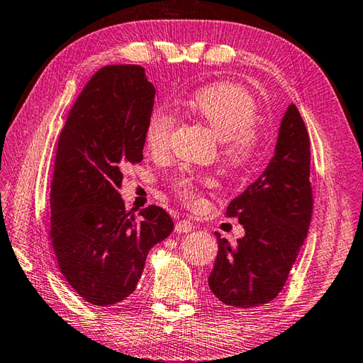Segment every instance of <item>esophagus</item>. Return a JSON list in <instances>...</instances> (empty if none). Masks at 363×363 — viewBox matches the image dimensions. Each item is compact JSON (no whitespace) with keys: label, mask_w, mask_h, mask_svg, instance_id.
Segmentation results:
<instances>
[{"label":"esophagus","mask_w":363,"mask_h":363,"mask_svg":"<svg viewBox=\"0 0 363 363\" xmlns=\"http://www.w3.org/2000/svg\"><path fill=\"white\" fill-rule=\"evenodd\" d=\"M191 228H194V225H191L190 221L179 220V221H176L174 229H176V233H179V234H187V233H190Z\"/></svg>","instance_id":"obj_1"}]
</instances>
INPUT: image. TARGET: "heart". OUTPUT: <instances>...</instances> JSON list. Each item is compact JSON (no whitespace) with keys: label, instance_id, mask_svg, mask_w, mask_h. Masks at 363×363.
Listing matches in <instances>:
<instances>
[{"label":"heart","instance_id":"obj_1","mask_svg":"<svg viewBox=\"0 0 363 363\" xmlns=\"http://www.w3.org/2000/svg\"><path fill=\"white\" fill-rule=\"evenodd\" d=\"M189 107L212 134L223 142V154L233 167L243 168L256 157L259 148L257 104L245 89L234 84L204 87L189 99ZM174 126L173 113L167 109L152 111L145 129V143L151 152L167 150ZM209 177L182 173L174 179V191L189 203L198 201L199 187L211 186Z\"/></svg>","mask_w":363,"mask_h":363}]
</instances>
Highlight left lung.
I'll use <instances>...</instances> for the list:
<instances>
[{"instance_id":"obj_1","label":"left lung","mask_w":363,"mask_h":363,"mask_svg":"<svg viewBox=\"0 0 363 363\" xmlns=\"http://www.w3.org/2000/svg\"><path fill=\"white\" fill-rule=\"evenodd\" d=\"M309 148L304 121L289 104L273 157L228 206L226 213L238 218L245 235L230 245L217 234L218 254L207 282L221 303L252 309L282 290L312 220Z\"/></svg>"}]
</instances>
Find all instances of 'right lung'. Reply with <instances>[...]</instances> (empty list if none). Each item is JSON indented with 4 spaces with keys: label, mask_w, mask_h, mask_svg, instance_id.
<instances>
[{
    "label": "right lung",
    "mask_w": 363,
    "mask_h": 363,
    "mask_svg": "<svg viewBox=\"0 0 363 363\" xmlns=\"http://www.w3.org/2000/svg\"><path fill=\"white\" fill-rule=\"evenodd\" d=\"M156 89L138 65L95 73L72 107L57 143L50 234L60 273L90 304L111 306L137 287L154 245L174 228L159 206L128 213L123 172L142 162Z\"/></svg>",
    "instance_id": "1"
}]
</instances>
